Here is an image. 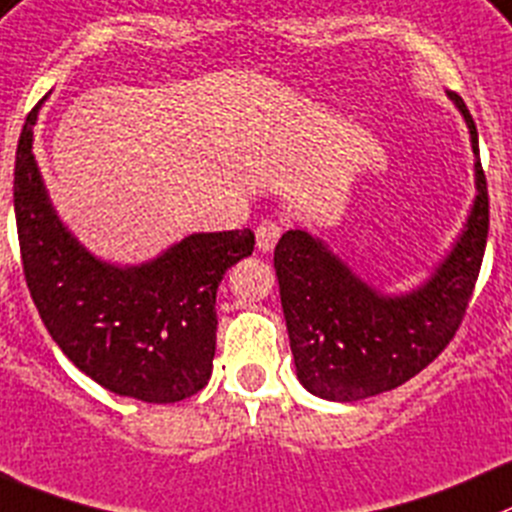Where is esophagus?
Here are the masks:
<instances>
[{"label":"esophagus","mask_w":512,"mask_h":512,"mask_svg":"<svg viewBox=\"0 0 512 512\" xmlns=\"http://www.w3.org/2000/svg\"><path fill=\"white\" fill-rule=\"evenodd\" d=\"M281 233H284V226L279 221H261L256 226V246H259V251H274Z\"/></svg>","instance_id":"obj_1"}]
</instances>
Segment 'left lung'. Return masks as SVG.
I'll list each match as a JSON object with an SVG mask.
<instances>
[{"instance_id":"left-lung-1","label":"left lung","mask_w":512,"mask_h":512,"mask_svg":"<svg viewBox=\"0 0 512 512\" xmlns=\"http://www.w3.org/2000/svg\"><path fill=\"white\" fill-rule=\"evenodd\" d=\"M447 97L470 130L475 201L460 236L417 289H374L304 228L286 231L276 243L274 269L296 377L316 397L357 402L405 384L450 344L465 316L488 243V186L472 115L457 92Z\"/></svg>"}]
</instances>
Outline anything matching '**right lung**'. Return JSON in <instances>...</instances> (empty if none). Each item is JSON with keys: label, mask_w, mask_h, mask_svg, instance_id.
<instances>
[{"label": "right lung", "mask_w": 512, "mask_h": 512, "mask_svg": "<svg viewBox=\"0 0 512 512\" xmlns=\"http://www.w3.org/2000/svg\"><path fill=\"white\" fill-rule=\"evenodd\" d=\"M42 102L19 135L14 216L47 332L80 372L120 397L153 405L191 397L213 372L218 284L251 256L253 233H191L143 264L102 261L62 223L42 180L32 153Z\"/></svg>", "instance_id": "obj_1"}]
</instances>
